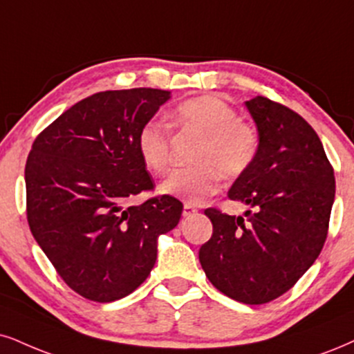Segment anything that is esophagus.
Returning a JSON list of instances; mask_svg holds the SVG:
<instances>
[{
    "mask_svg": "<svg viewBox=\"0 0 354 354\" xmlns=\"http://www.w3.org/2000/svg\"><path fill=\"white\" fill-rule=\"evenodd\" d=\"M195 213H197V208H195L194 205H190V203L184 205V212H182V215L192 216V215H195Z\"/></svg>",
    "mask_w": 354,
    "mask_h": 354,
    "instance_id": "1",
    "label": "esophagus"
}]
</instances>
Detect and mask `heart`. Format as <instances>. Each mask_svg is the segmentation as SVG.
<instances>
[{
    "label": "heart",
    "instance_id": "b5f03b06",
    "mask_svg": "<svg viewBox=\"0 0 354 354\" xmlns=\"http://www.w3.org/2000/svg\"><path fill=\"white\" fill-rule=\"evenodd\" d=\"M178 133L195 134L200 142L192 154V167L178 169L165 178L160 192L187 203H202L220 189V177L238 178L251 169L259 154L256 128L239 120L238 111L221 98L203 95L178 103L170 113ZM138 152L151 172L162 176L170 165V134L164 124L147 121L138 133Z\"/></svg>",
    "mask_w": 354,
    "mask_h": 354
}]
</instances>
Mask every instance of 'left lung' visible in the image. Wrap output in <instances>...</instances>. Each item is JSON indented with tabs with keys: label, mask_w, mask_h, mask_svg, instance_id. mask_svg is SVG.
Segmentation results:
<instances>
[{
	"label": "left lung",
	"mask_w": 354,
	"mask_h": 354,
	"mask_svg": "<svg viewBox=\"0 0 354 354\" xmlns=\"http://www.w3.org/2000/svg\"><path fill=\"white\" fill-rule=\"evenodd\" d=\"M246 106L261 147L228 197L250 210L243 218L207 208L213 234L200 248L198 259L218 290L238 302L261 305L292 289L320 254L335 176L320 138L299 113L266 97Z\"/></svg>",
	"instance_id": "obj_1"
}]
</instances>
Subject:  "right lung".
I'll list each match as a JSON object with an SVG mask.
<instances>
[{"instance_id":"1","label":"right lung","mask_w":354,"mask_h":354,"mask_svg":"<svg viewBox=\"0 0 354 354\" xmlns=\"http://www.w3.org/2000/svg\"><path fill=\"white\" fill-rule=\"evenodd\" d=\"M169 98L157 88L91 95L41 131L26 160L30 233L62 281L93 302L136 290L156 264L157 238L180 220L184 205L170 195L128 205L154 190L138 133Z\"/></svg>"}]
</instances>
